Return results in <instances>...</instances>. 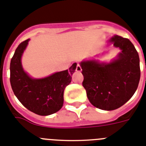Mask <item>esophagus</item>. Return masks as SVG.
Masks as SVG:
<instances>
[{
	"label": "esophagus",
	"mask_w": 146,
	"mask_h": 146,
	"mask_svg": "<svg viewBox=\"0 0 146 146\" xmlns=\"http://www.w3.org/2000/svg\"><path fill=\"white\" fill-rule=\"evenodd\" d=\"M76 72H81L82 71V68H81V66L79 64H77L76 65Z\"/></svg>",
	"instance_id": "obj_1"
}]
</instances>
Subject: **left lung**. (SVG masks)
<instances>
[{
    "mask_svg": "<svg viewBox=\"0 0 146 146\" xmlns=\"http://www.w3.org/2000/svg\"><path fill=\"white\" fill-rule=\"evenodd\" d=\"M109 42L121 51L110 63L84 60L80 63L82 85L89 101L100 110H114L133 96L140 78V58L129 39L115 36Z\"/></svg>",
    "mask_w": 146,
    "mask_h": 146,
    "instance_id": "1",
    "label": "left lung"
}]
</instances>
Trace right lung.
<instances>
[{"instance_id": "1", "label": "right lung", "mask_w": 146, "mask_h": 146, "mask_svg": "<svg viewBox=\"0 0 146 146\" xmlns=\"http://www.w3.org/2000/svg\"><path fill=\"white\" fill-rule=\"evenodd\" d=\"M29 39L15 50L10 63V83L15 96L26 109L42 116L52 115L62 107L64 90L71 82L76 68L73 63L69 70L53 73L42 78H33L24 71L21 57Z\"/></svg>"}]
</instances>
